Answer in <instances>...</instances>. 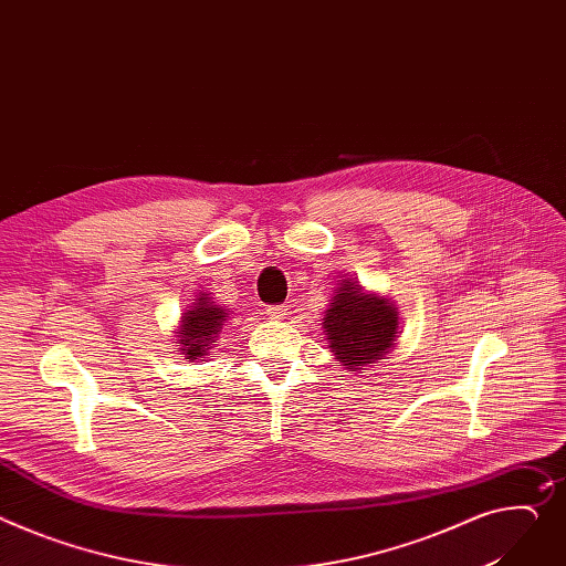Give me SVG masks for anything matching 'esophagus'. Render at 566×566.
I'll return each mask as SVG.
<instances>
[{
    "mask_svg": "<svg viewBox=\"0 0 566 566\" xmlns=\"http://www.w3.org/2000/svg\"><path fill=\"white\" fill-rule=\"evenodd\" d=\"M268 317L270 319H274V322H279V319H283L285 317V313H287V306H268Z\"/></svg>",
    "mask_w": 566,
    "mask_h": 566,
    "instance_id": "esophagus-1",
    "label": "esophagus"
}]
</instances>
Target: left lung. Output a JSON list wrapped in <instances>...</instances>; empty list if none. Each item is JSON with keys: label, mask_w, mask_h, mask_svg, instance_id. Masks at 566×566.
Masks as SVG:
<instances>
[{"label": "left lung", "mask_w": 566, "mask_h": 566, "mask_svg": "<svg viewBox=\"0 0 566 566\" xmlns=\"http://www.w3.org/2000/svg\"><path fill=\"white\" fill-rule=\"evenodd\" d=\"M324 328L337 360L356 371L392 349L399 317L387 298L367 296L346 281L326 311Z\"/></svg>", "instance_id": "1"}]
</instances>
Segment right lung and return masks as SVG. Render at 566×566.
<instances>
[{"mask_svg":"<svg viewBox=\"0 0 566 566\" xmlns=\"http://www.w3.org/2000/svg\"><path fill=\"white\" fill-rule=\"evenodd\" d=\"M229 313L231 311L214 306L206 294L199 296V301L188 313H184V328H181L179 344L184 346L181 352L188 356L186 360H197L206 356V352L212 344V337H217V333H220Z\"/></svg>","mask_w":566,"mask_h":566,"instance_id":"1","label":"right lung"}]
</instances>
